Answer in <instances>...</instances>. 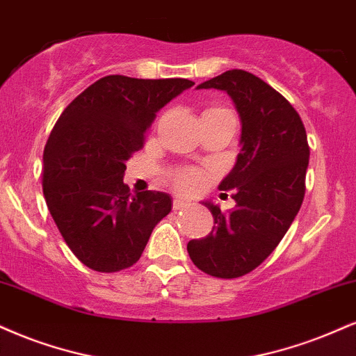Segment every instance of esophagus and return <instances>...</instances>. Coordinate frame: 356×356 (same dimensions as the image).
Returning <instances> with one entry per match:
<instances>
[{"label":"esophagus","instance_id":"34e87169","mask_svg":"<svg viewBox=\"0 0 356 356\" xmlns=\"http://www.w3.org/2000/svg\"><path fill=\"white\" fill-rule=\"evenodd\" d=\"M172 207H174V211H184V209L189 207V204L184 202V200H181V199H174Z\"/></svg>","mask_w":356,"mask_h":356}]
</instances>
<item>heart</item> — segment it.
I'll use <instances>...</instances> for the list:
<instances>
[{
  "instance_id": "obj_1",
  "label": "heart",
  "mask_w": 356,
  "mask_h": 356,
  "mask_svg": "<svg viewBox=\"0 0 356 356\" xmlns=\"http://www.w3.org/2000/svg\"><path fill=\"white\" fill-rule=\"evenodd\" d=\"M204 177L199 170L194 169H184L179 170L177 174L174 175V186L175 189L184 192V194H192L202 186Z\"/></svg>"
}]
</instances>
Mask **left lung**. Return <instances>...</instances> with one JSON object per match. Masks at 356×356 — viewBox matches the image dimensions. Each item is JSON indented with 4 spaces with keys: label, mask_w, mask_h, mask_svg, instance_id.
<instances>
[{
    "label": "left lung",
    "mask_w": 356,
    "mask_h": 356,
    "mask_svg": "<svg viewBox=\"0 0 356 356\" xmlns=\"http://www.w3.org/2000/svg\"><path fill=\"white\" fill-rule=\"evenodd\" d=\"M219 89L232 97L241 115V154L220 182L234 191L235 207L212 212L207 237L187 243L191 260L217 278H237L252 272L275 250L300 211L310 157L305 126L293 106L252 72L232 70L197 86Z\"/></svg>",
    "instance_id": "left-lung-1"
}]
</instances>
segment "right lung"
<instances>
[{"label":"right lung","instance_id":"right-lung-1","mask_svg":"<svg viewBox=\"0 0 356 356\" xmlns=\"http://www.w3.org/2000/svg\"><path fill=\"white\" fill-rule=\"evenodd\" d=\"M192 86L181 78L106 76L59 115L42 154V194L64 242L86 267L129 268L172 209L165 192L132 195L122 179L157 111Z\"/></svg>","mask_w":356,"mask_h":356}]
</instances>
